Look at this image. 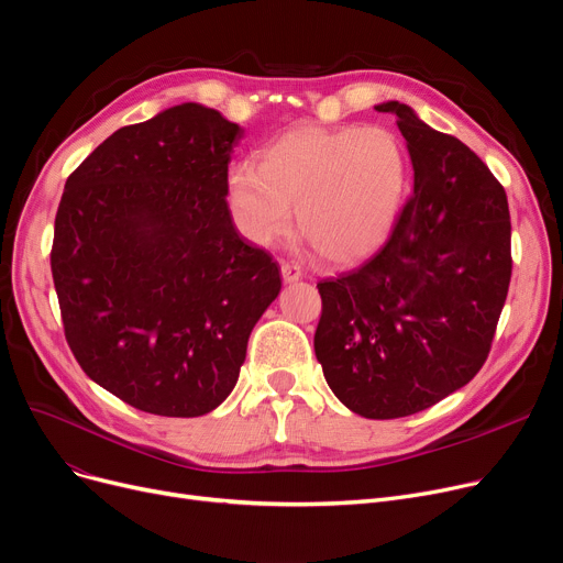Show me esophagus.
Here are the masks:
<instances>
[{
    "instance_id": "obj_1",
    "label": "esophagus",
    "mask_w": 563,
    "mask_h": 563,
    "mask_svg": "<svg viewBox=\"0 0 563 563\" xmlns=\"http://www.w3.org/2000/svg\"><path fill=\"white\" fill-rule=\"evenodd\" d=\"M280 274H283L285 283H297V280L303 278V269H301L299 264H294V262H283L280 264Z\"/></svg>"
}]
</instances>
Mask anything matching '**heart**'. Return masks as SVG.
Here are the masks:
<instances>
[{
    "instance_id": "obj_1",
    "label": "heart",
    "mask_w": 563,
    "mask_h": 563,
    "mask_svg": "<svg viewBox=\"0 0 563 563\" xmlns=\"http://www.w3.org/2000/svg\"><path fill=\"white\" fill-rule=\"evenodd\" d=\"M408 162L386 128L303 125L274 139L255 164L228 175L232 219L249 242L272 246L297 225L314 253L335 264L372 255L395 225Z\"/></svg>"
}]
</instances>
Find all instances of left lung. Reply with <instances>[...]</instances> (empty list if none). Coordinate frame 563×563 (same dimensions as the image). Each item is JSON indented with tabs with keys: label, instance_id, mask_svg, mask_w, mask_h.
Wrapping results in <instances>:
<instances>
[{
	"label": "left lung",
	"instance_id": "left-lung-1",
	"mask_svg": "<svg viewBox=\"0 0 563 563\" xmlns=\"http://www.w3.org/2000/svg\"><path fill=\"white\" fill-rule=\"evenodd\" d=\"M412 196L358 269L317 283L314 353L335 397L369 420L420 412L475 378L511 280L505 187L456 136L397 100Z\"/></svg>",
	"mask_w": 563,
	"mask_h": 563
}]
</instances>
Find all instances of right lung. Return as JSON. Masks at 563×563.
Returning a JSON list of instances; mask_svg holds the SVG:
<instances>
[{
    "mask_svg": "<svg viewBox=\"0 0 563 563\" xmlns=\"http://www.w3.org/2000/svg\"><path fill=\"white\" fill-rule=\"evenodd\" d=\"M244 130L185 102L113 132L68 177L52 278L70 351L125 404L198 418L234 388L280 266L236 232L228 164Z\"/></svg>",
    "mask_w": 563,
    "mask_h": 563,
    "instance_id": "add662e5",
    "label": "right lung"
}]
</instances>
